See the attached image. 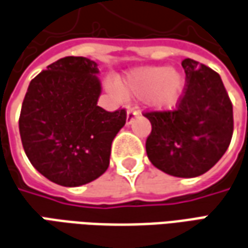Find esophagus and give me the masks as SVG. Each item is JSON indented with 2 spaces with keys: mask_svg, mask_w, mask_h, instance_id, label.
Masks as SVG:
<instances>
[{
  "mask_svg": "<svg viewBox=\"0 0 248 248\" xmlns=\"http://www.w3.org/2000/svg\"><path fill=\"white\" fill-rule=\"evenodd\" d=\"M140 115V111L137 108H134L133 106H129L127 107V118H126V121H127V124H131L133 121H134V118L138 117Z\"/></svg>",
  "mask_w": 248,
  "mask_h": 248,
  "instance_id": "34e87169",
  "label": "esophagus"
}]
</instances>
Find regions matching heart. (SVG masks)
<instances>
[{
  "instance_id": "b5f03b06",
  "label": "heart",
  "mask_w": 248,
  "mask_h": 248,
  "mask_svg": "<svg viewBox=\"0 0 248 248\" xmlns=\"http://www.w3.org/2000/svg\"><path fill=\"white\" fill-rule=\"evenodd\" d=\"M121 87L131 95H151L152 103L159 108L172 107L183 89L182 76L167 66L140 67L124 76Z\"/></svg>"
}]
</instances>
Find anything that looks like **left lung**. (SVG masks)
I'll return each mask as SVG.
<instances>
[{
  "label": "left lung",
  "mask_w": 248,
  "mask_h": 248,
  "mask_svg": "<svg viewBox=\"0 0 248 248\" xmlns=\"http://www.w3.org/2000/svg\"><path fill=\"white\" fill-rule=\"evenodd\" d=\"M186 84L172 110L144 112L152 131L146 155L153 166L178 178H194L223 157L233 133L232 103L217 72L182 61Z\"/></svg>",
  "instance_id": "obj_1"
}]
</instances>
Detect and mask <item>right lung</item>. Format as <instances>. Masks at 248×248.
<instances>
[{
	"label": "right lung",
	"mask_w": 248,
	"mask_h": 248,
	"mask_svg": "<svg viewBox=\"0 0 248 248\" xmlns=\"http://www.w3.org/2000/svg\"><path fill=\"white\" fill-rule=\"evenodd\" d=\"M97 63L84 57L55 61L32 78L18 129L31 164L48 181L76 187L97 179L110 164L112 140L126 110L97 106Z\"/></svg>",
	"instance_id": "1"
}]
</instances>
